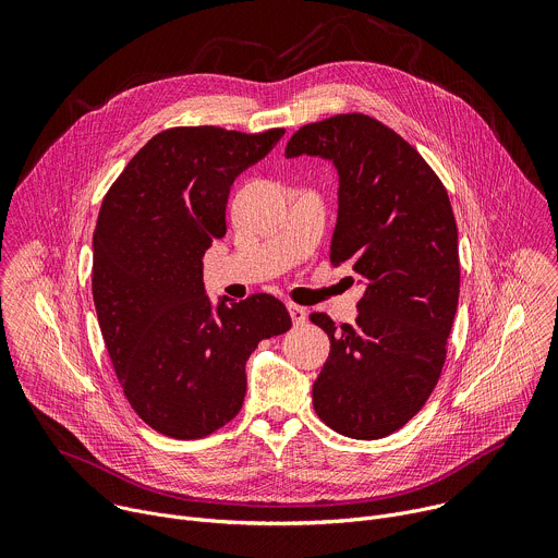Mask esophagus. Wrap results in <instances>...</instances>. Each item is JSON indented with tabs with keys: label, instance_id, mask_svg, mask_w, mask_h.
<instances>
[{
	"label": "esophagus",
	"instance_id": "obj_1",
	"mask_svg": "<svg viewBox=\"0 0 558 558\" xmlns=\"http://www.w3.org/2000/svg\"><path fill=\"white\" fill-rule=\"evenodd\" d=\"M289 315H291V320H293L295 327L306 323V311L302 306H298V304H289Z\"/></svg>",
	"mask_w": 558,
	"mask_h": 558
}]
</instances>
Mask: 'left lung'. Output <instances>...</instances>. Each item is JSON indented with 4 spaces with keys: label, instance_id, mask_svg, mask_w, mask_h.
<instances>
[{
    "label": "left lung",
    "instance_id": "left-lung-1",
    "mask_svg": "<svg viewBox=\"0 0 558 558\" xmlns=\"http://www.w3.org/2000/svg\"><path fill=\"white\" fill-rule=\"evenodd\" d=\"M284 154L333 161L340 207L329 260L366 284L353 325L308 315L331 340L313 409L340 435L381 439L422 411L446 362L459 302L448 192L409 141L362 112L302 125Z\"/></svg>",
    "mask_w": 558,
    "mask_h": 558
}]
</instances>
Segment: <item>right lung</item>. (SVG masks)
Returning <instances> with one entry per match:
<instances>
[{"label":"right lung","mask_w":558,"mask_h":558,"mask_svg":"<svg viewBox=\"0 0 558 558\" xmlns=\"http://www.w3.org/2000/svg\"><path fill=\"white\" fill-rule=\"evenodd\" d=\"M282 134L163 130L101 203L93 238L99 327L130 407L156 433L201 439L231 422L245 402L252 351L291 329L278 298H222L214 308L203 284V254L227 233L229 187Z\"/></svg>","instance_id":"obj_1"}]
</instances>
